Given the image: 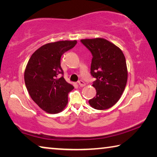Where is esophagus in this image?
I'll use <instances>...</instances> for the list:
<instances>
[{
    "mask_svg": "<svg viewBox=\"0 0 157 157\" xmlns=\"http://www.w3.org/2000/svg\"><path fill=\"white\" fill-rule=\"evenodd\" d=\"M78 84L80 86H85V82L83 81V80H81V79H79V80L78 81Z\"/></svg>",
    "mask_w": 157,
    "mask_h": 157,
    "instance_id": "obj_1",
    "label": "esophagus"
}]
</instances>
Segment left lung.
<instances>
[{
    "label": "left lung",
    "mask_w": 157,
    "mask_h": 157,
    "mask_svg": "<svg viewBox=\"0 0 157 157\" xmlns=\"http://www.w3.org/2000/svg\"><path fill=\"white\" fill-rule=\"evenodd\" d=\"M81 43L92 54L91 75L96 95L89 100L98 110L107 109L121 98L127 81L124 55L119 48L105 39H82Z\"/></svg>",
    "instance_id": "left-lung-1"
}]
</instances>
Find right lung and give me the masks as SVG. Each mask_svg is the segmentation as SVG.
Listing matches in <instances>:
<instances>
[{"label": "right lung", "instance_id": "obj_1", "mask_svg": "<svg viewBox=\"0 0 157 157\" xmlns=\"http://www.w3.org/2000/svg\"><path fill=\"white\" fill-rule=\"evenodd\" d=\"M76 41L47 44L36 50L28 61L24 79L32 99L49 113L62 111L68 103V94L74 86L63 78L61 57L75 46Z\"/></svg>", "mask_w": 157, "mask_h": 157}]
</instances>
